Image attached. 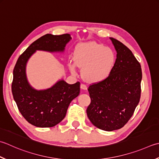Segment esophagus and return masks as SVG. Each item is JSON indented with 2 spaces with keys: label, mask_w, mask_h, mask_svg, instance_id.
<instances>
[{
  "label": "esophagus",
  "mask_w": 159,
  "mask_h": 159,
  "mask_svg": "<svg viewBox=\"0 0 159 159\" xmlns=\"http://www.w3.org/2000/svg\"><path fill=\"white\" fill-rule=\"evenodd\" d=\"M80 88H81V89L86 90L87 89H88V87H87V85H85V84L81 83V84H80Z\"/></svg>",
  "instance_id": "obj_1"
}]
</instances>
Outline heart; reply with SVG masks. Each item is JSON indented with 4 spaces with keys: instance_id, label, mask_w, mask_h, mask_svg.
I'll return each instance as SVG.
<instances>
[{
    "instance_id": "1",
    "label": "heart",
    "mask_w": 159,
    "mask_h": 159,
    "mask_svg": "<svg viewBox=\"0 0 159 159\" xmlns=\"http://www.w3.org/2000/svg\"><path fill=\"white\" fill-rule=\"evenodd\" d=\"M74 60L83 68V76L87 82L99 83L110 76L116 61L114 52L110 48L96 42L81 43L74 52ZM70 70L76 74V67L70 65Z\"/></svg>"
}]
</instances>
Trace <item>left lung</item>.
I'll list each match as a JSON object with an SVG mask.
<instances>
[{"label":"left lung","mask_w":159,"mask_h":159,"mask_svg":"<svg viewBox=\"0 0 159 159\" xmlns=\"http://www.w3.org/2000/svg\"><path fill=\"white\" fill-rule=\"evenodd\" d=\"M116 51L114 66L106 79L88 88L91 98L87 114L91 123L105 131L120 129L128 122L141 98V65L131 50L110 38Z\"/></svg>","instance_id":"left-lung-1"}]
</instances>
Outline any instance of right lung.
Returning a JSON list of instances; mask_svg holds the SVG:
<instances>
[{"instance_id":"right-lung-1","label":"right lung","mask_w":159,"mask_h":159,"mask_svg":"<svg viewBox=\"0 0 159 159\" xmlns=\"http://www.w3.org/2000/svg\"><path fill=\"white\" fill-rule=\"evenodd\" d=\"M71 39L69 34H45L28 47L16 63L11 84L12 94L20 114L34 126L51 127L60 123L66 115L71 101L80 94V83L70 85L64 80H60L50 88L37 90L27 80V61L36 50L63 52Z\"/></svg>"}]
</instances>
